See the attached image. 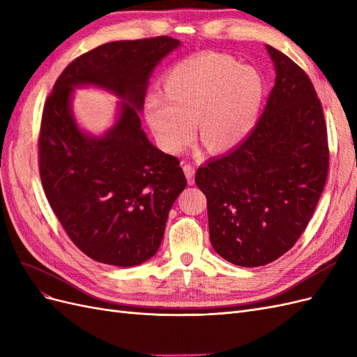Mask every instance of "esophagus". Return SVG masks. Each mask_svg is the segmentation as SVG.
Segmentation results:
<instances>
[{"label":"esophagus","instance_id":"1","mask_svg":"<svg viewBox=\"0 0 357 357\" xmlns=\"http://www.w3.org/2000/svg\"><path fill=\"white\" fill-rule=\"evenodd\" d=\"M183 171H185L189 185H193V183H195V180H193V176H195V168H193L190 164H185L183 165Z\"/></svg>","mask_w":357,"mask_h":357}]
</instances>
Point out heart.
<instances>
[{"label": "heart", "mask_w": 357, "mask_h": 357, "mask_svg": "<svg viewBox=\"0 0 357 357\" xmlns=\"http://www.w3.org/2000/svg\"><path fill=\"white\" fill-rule=\"evenodd\" d=\"M162 89L144 100V116L162 149L178 152L193 135L213 153L228 152L252 132L261 112L262 75L228 55L205 53L172 66Z\"/></svg>", "instance_id": "obj_1"}]
</instances>
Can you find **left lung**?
<instances>
[{
	"instance_id": "8db88e82",
	"label": "left lung",
	"mask_w": 357,
	"mask_h": 357,
	"mask_svg": "<svg viewBox=\"0 0 357 357\" xmlns=\"http://www.w3.org/2000/svg\"><path fill=\"white\" fill-rule=\"evenodd\" d=\"M275 84L253 131L195 176L210 241L226 261L262 266L289 252L314 213L329 171L323 107L307 73L266 46Z\"/></svg>"
}]
</instances>
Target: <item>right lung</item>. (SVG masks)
Wrapping results in <instances>:
<instances>
[{
    "instance_id": "right-lung-1",
    "label": "right lung",
    "mask_w": 357,
    "mask_h": 357,
    "mask_svg": "<svg viewBox=\"0 0 357 357\" xmlns=\"http://www.w3.org/2000/svg\"><path fill=\"white\" fill-rule=\"evenodd\" d=\"M178 46L167 36L105 43L68 63L45 102L41 185L70 240L96 262L134 266L152 257L186 188L180 160L149 142L138 116L150 74ZM80 84L100 85L127 101L101 139L83 135L73 122L69 100Z\"/></svg>"
}]
</instances>
